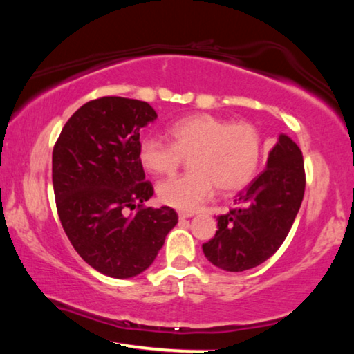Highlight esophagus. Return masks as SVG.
Wrapping results in <instances>:
<instances>
[{"label":"esophagus","instance_id":"esophagus-1","mask_svg":"<svg viewBox=\"0 0 354 354\" xmlns=\"http://www.w3.org/2000/svg\"><path fill=\"white\" fill-rule=\"evenodd\" d=\"M192 212H184V211H179L178 212V217H179V220H184V218H189V217H192Z\"/></svg>","mask_w":354,"mask_h":354}]
</instances>
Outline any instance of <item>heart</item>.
<instances>
[{"mask_svg":"<svg viewBox=\"0 0 354 354\" xmlns=\"http://www.w3.org/2000/svg\"><path fill=\"white\" fill-rule=\"evenodd\" d=\"M167 134L171 143L145 137L137 151L143 169L153 175H173L190 156V171L158 185L159 200L167 206L196 211L215 187L225 195L247 187L261 167L263 140L250 122L194 113L171 123Z\"/></svg>","mask_w":354,"mask_h":354,"instance_id":"obj_1","label":"heart"}]
</instances>
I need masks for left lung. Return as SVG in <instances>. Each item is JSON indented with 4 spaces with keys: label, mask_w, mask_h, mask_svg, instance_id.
Instances as JSON below:
<instances>
[{
    "label": "left lung",
    "mask_w": 354,
    "mask_h": 354,
    "mask_svg": "<svg viewBox=\"0 0 354 354\" xmlns=\"http://www.w3.org/2000/svg\"><path fill=\"white\" fill-rule=\"evenodd\" d=\"M304 187L301 149L281 134L266 170L239 194L236 207L217 217V232L203 243L207 261L226 272L250 270L266 262L289 234Z\"/></svg>",
    "instance_id": "8db88e82"
}]
</instances>
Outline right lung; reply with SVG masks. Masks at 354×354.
Instances as JSON below:
<instances>
[{
  "mask_svg": "<svg viewBox=\"0 0 354 354\" xmlns=\"http://www.w3.org/2000/svg\"><path fill=\"white\" fill-rule=\"evenodd\" d=\"M156 118L145 101L92 100L68 118L53 149V187L65 234L106 277L145 272L178 223L171 207L143 206L154 190L137 156L139 129Z\"/></svg>",
  "mask_w": 354,
  "mask_h": 354,
  "instance_id": "1",
  "label": "right lung"
}]
</instances>
